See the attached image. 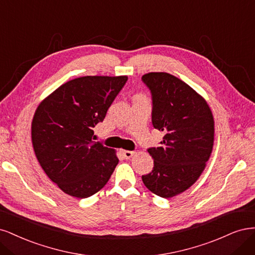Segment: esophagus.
Instances as JSON below:
<instances>
[{"instance_id": "34e87169", "label": "esophagus", "mask_w": 255, "mask_h": 255, "mask_svg": "<svg viewBox=\"0 0 255 255\" xmlns=\"http://www.w3.org/2000/svg\"><path fill=\"white\" fill-rule=\"evenodd\" d=\"M122 153H123V157H124L125 159H130V158H132V155L134 154V151L122 150Z\"/></svg>"}]
</instances>
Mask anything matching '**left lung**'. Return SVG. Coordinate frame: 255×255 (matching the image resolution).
Segmentation results:
<instances>
[{"label":"left lung","mask_w":255,"mask_h":255,"mask_svg":"<svg viewBox=\"0 0 255 255\" xmlns=\"http://www.w3.org/2000/svg\"><path fill=\"white\" fill-rule=\"evenodd\" d=\"M142 80L152 96V125L164 133L160 146L148 149L153 169L142 180L151 193L171 198L190 188L207 166L214 118L207 101L176 76L151 72Z\"/></svg>","instance_id":"8db88e82"}]
</instances>
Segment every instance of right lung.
<instances>
[{
  "label": "right lung",
  "instance_id": "add662e5",
  "mask_svg": "<svg viewBox=\"0 0 255 255\" xmlns=\"http://www.w3.org/2000/svg\"><path fill=\"white\" fill-rule=\"evenodd\" d=\"M127 76H83L61 85L41 102L31 122V142L41 167L60 190L76 198L96 194L119 159L93 141V128L126 84Z\"/></svg>",
  "mask_w": 255,
  "mask_h": 255
}]
</instances>
